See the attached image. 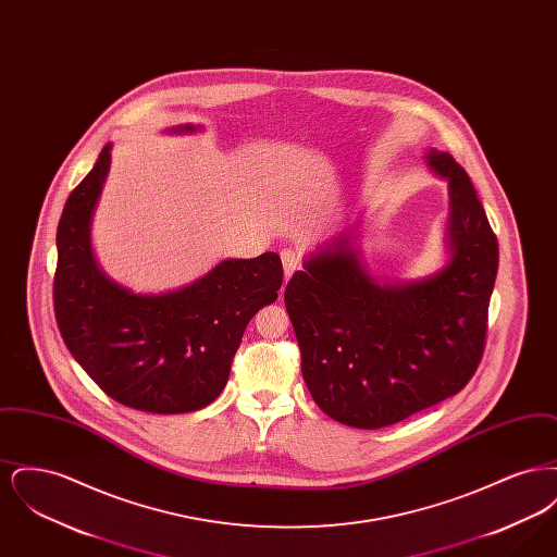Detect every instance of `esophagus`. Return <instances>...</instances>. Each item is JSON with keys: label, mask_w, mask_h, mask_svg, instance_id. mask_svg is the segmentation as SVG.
<instances>
[{"label": "esophagus", "mask_w": 557, "mask_h": 557, "mask_svg": "<svg viewBox=\"0 0 557 557\" xmlns=\"http://www.w3.org/2000/svg\"><path fill=\"white\" fill-rule=\"evenodd\" d=\"M280 257H282V263H284V275H286V280H290L292 273L296 269H300V252L294 250V248H284L280 252Z\"/></svg>", "instance_id": "esophagus-1"}]
</instances>
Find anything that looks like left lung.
Wrapping results in <instances>:
<instances>
[{
    "label": "left lung",
    "mask_w": 557,
    "mask_h": 557,
    "mask_svg": "<svg viewBox=\"0 0 557 557\" xmlns=\"http://www.w3.org/2000/svg\"><path fill=\"white\" fill-rule=\"evenodd\" d=\"M425 159L449 180V265L422 282L380 284L345 234L286 286L302 377L341 424H397L457 395L484 355L497 236L463 166L449 152Z\"/></svg>",
    "instance_id": "1"
}]
</instances>
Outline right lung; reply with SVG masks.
<instances>
[{"label":"right lung","instance_id":"add662e5","mask_svg":"<svg viewBox=\"0 0 557 557\" xmlns=\"http://www.w3.org/2000/svg\"><path fill=\"white\" fill-rule=\"evenodd\" d=\"M108 169L104 146L58 223V330L81 368L116 403L162 416L198 411L225 388L244 330L277 298L284 267L275 252H265L227 259L169 294L141 296L116 286L98 269L89 246Z\"/></svg>","mask_w":557,"mask_h":557}]
</instances>
